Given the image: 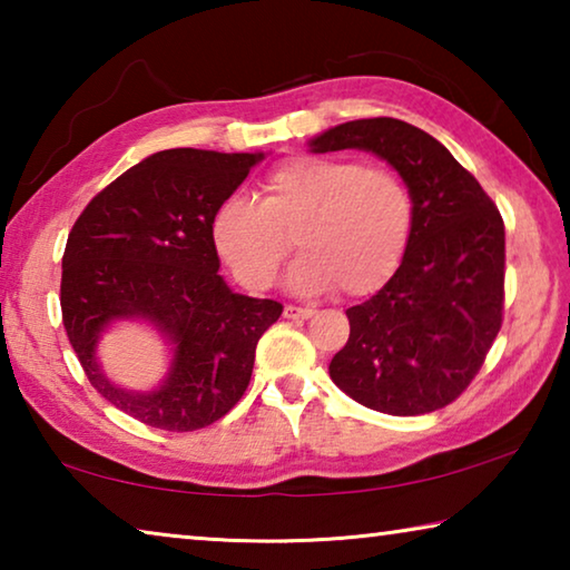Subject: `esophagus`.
<instances>
[{
    "label": "esophagus",
    "mask_w": 570,
    "mask_h": 570,
    "mask_svg": "<svg viewBox=\"0 0 570 570\" xmlns=\"http://www.w3.org/2000/svg\"><path fill=\"white\" fill-rule=\"evenodd\" d=\"M284 316H286V320H312L314 308H312V306H294V304H286V306H284Z\"/></svg>",
    "instance_id": "1"
}]
</instances>
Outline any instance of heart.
Listing matches in <instances>:
<instances>
[{"instance_id":"1","label":"heart","mask_w":570,"mask_h":570,"mask_svg":"<svg viewBox=\"0 0 570 570\" xmlns=\"http://www.w3.org/2000/svg\"><path fill=\"white\" fill-rule=\"evenodd\" d=\"M412 228V193L392 170L298 156L266 173L262 204L246 196L220 200L210 244L240 284L268 288L294 238L302 256L286 276L292 292L340 286L346 296H366L397 272Z\"/></svg>"}]
</instances>
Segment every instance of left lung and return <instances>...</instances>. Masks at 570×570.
<instances>
[{
  "mask_svg": "<svg viewBox=\"0 0 570 570\" xmlns=\"http://www.w3.org/2000/svg\"><path fill=\"white\" fill-rule=\"evenodd\" d=\"M308 150L372 153L400 173L414 200L400 268L346 308L350 340L330 364L332 382L397 417L445 407L475 377L503 322V218L452 153L410 122H342L314 135Z\"/></svg>",
  "mask_w": 570,
  "mask_h": 570,
  "instance_id": "8db88e82",
  "label": "left lung"
}]
</instances>
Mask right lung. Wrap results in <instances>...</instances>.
Instances as JSON below:
<instances>
[{
  "label": "right lung",
  "instance_id": "add662e5",
  "mask_svg": "<svg viewBox=\"0 0 570 570\" xmlns=\"http://www.w3.org/2000/svg\"><path fill=\"white\" fill-rule=\"evenodd\" d=\"M266 153H153L95 196L67 236L62 324L95 390L130 417L168 432L200 430L248 387L256 344L282 316L272 298L236 294L218 274L210 218ZM148 323L167 344L153 391L104 374L99 340L112 323Z\"/></svg>",
  "mask_w": 570,
  "mask_h": 570
}]
</instances>
